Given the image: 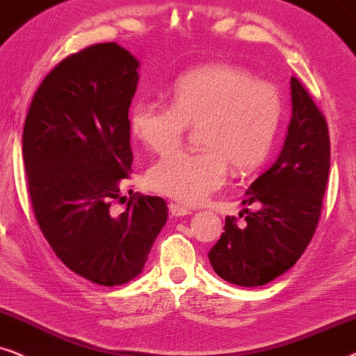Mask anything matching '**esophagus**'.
I'll return each mask as SVG.
<instances>
[{
	"label": "esophagus",
	"mask_w": 356,
	"mask_h": 356,
	"mask_svg": "<svg viewBox=\"0 0 356 356\" xmlns=\"http://www.w3.org/2000/svg\"><path fill=\"white\" fill-rule=\"evenodd\" d=\"M169 213L172 216H187V215H191L192 210L187 207L179 205V203H169Z\"/></svg>",
	"instance_id": "esophagus-1"
}]
</instances>
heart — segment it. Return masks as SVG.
<instances>
[{
  "label": "heart",
  "instance_id": "obj_1",
  "mask_svg": "<svg viewBox=\"0 0 356 356\" xmlns=\"http://www.w3.org/2000/svg\"><path fill=\"white\" fill-rule=\"evenodd\" d=\"M283 102L278 88L254 79L241 66L215 63L182 74L172 104L138 99L130 111V130L145 148L165 153L182 143L188 127H198L202 149L175 151L151 165L149 187L198 205L222 187L227 165L249 174L262 165L280 129Z\"/></svg>",
  "mask_w": 356,
  "mask_h": 356
}]
</instances>
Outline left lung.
<instances>
[{
  "label": "left lung",
  "instance_id": "1",
  "mask_svg": "<svg viewBox=\"0 0 356 356\" xmlns=\"http://www.w3.org/2000/svg\"><path fill=\"white\" fill-rule=\"evenodd\" d=\"M293 115L278 159L245 192V226L226 216L225 233L208 252L222 280L262 286L296 264L319 225L330 169L325 117L309 92L291 78ZM243 215V213H241Z\"/></svg>",
  "mask_w": 356,
  "mask_h": 356
}]
</instances>
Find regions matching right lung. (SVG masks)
<instances>
[{"label": "right lung", "mask_w": 356, "mask_h": 356, "mask_svg": "<svg viewBox=\"0 0 356 356\" xmlns=\"http://www.w3.org/2000/svg\"><path fill=\"white\" fill-rule=\"evenodd\" d=\"M138 60L113 42L61 60L32 97L22 131L27 192L56 257L104 286L123 285L145 267L168 220L161 197L135 193L125 211L120 188L130 177L129 108Z\"/></svg>", "instance_id": "right-lung-1"}]
</instances>
